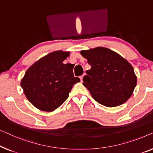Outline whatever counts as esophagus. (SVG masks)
I'll list each match as a JSON object with an SVG mask.
<instances>
[{"instance_id":"obj_1","label":"esophagus","mask_w":153,"mask_h":153,"mask_svg":"<svg viewBox=\"0 0 153 153\" xmlns=\"http://www.w3.org/2000/svg\"><path fill=\"white\" fill-rule=\"evenodd\" d=\"M84 76H85V74L82 75V76H81L80 77H79V78H80V80H81V82L82 81V79H83V77H84Z\"/></svg>"}]
</instances>
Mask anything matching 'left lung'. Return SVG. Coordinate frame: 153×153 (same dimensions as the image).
Listing matches in <instances>:
<instances>
[{"label":"left lung","instance_id":"1","mask_svg":"<svg viewBox=\"0 0 153 153\" xmlns=\"http://www.w3.org/2000/svg\"><path fill=\"white\" fill-rule=\"evenodd\" d=\"M91 66L83 77V85L93 98L108 107L126 102L137 85L132 66L117 53L104 47L82 51Z\"/></svg>","mask_w":153,"mask_h":153}]
</instances>
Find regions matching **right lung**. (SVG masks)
<instances>
[{
	"label": "right lung",
	"instance_id": "right-lung-1",
	"mask_svg": "<svg viewBox=\"0 0 153 153\" xmlns=\"http://www.w3.org/2000/svg\"><path fill=\"white\" fill-rule=\"evenodd\" d=\"M69 52L54 51L43 57L26 71L21 79L23 93L34 107L53 111L68 98L74 84L80 81L73 73L74 65L64 64Z\"/></svg>",
	"mask_w": 153,
	"mask_h": 153
}]
</instances>
